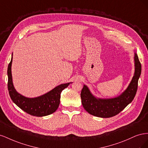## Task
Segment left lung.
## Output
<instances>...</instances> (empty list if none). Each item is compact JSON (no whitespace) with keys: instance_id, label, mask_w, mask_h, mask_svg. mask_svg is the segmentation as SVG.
<instances>
[{"instance_id":"1","label":"left lung","mask_w":148,"mask_h":148,"mask_svg":"<svg viewBox=\"0 0 148 148\" xmlns=\"http://www.w3.org/2000/svg\"><path fill=\"white\" fill-rule=\"evenodd\" d=\"M135 74L127 89L120 96L112 99H97L84 85L81 92L82 103L89 114L96 117L109 118L119 114L135 97L138 89V79L141 73V65L135 53Z\"/></svg>"}]
</instances>
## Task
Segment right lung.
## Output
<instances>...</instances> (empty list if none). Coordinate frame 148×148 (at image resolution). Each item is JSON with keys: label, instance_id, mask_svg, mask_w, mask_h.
Here are the masks:
<instances>
[{"label": "right lung", "instance_id": "add662e5", "mask_svg": "<svg viewBox=\"0 0 148 148\" xmlns=\"http://www.w3.org/2000/svg\"><path fill=\"white\" fill-rule=\"evenodd\" d=\"M12 59L13 57L7 70L8 90L12 101L25 112L33 116L43 117L56 112L60 104L61 92L69 86L70 83L60 84L51 91L38 97H26L18 93L13 85L11 71Z\"/></svg>", "mask_w": 148, "mask_h": 148}]
</instances>
